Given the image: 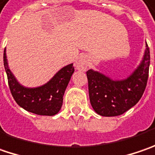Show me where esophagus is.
Wrapping results in <instances>:
<instances>
[{"instance_id":"34e87169","label":"esophagus","mask_w":155,"mask_h":155,"mask_svg":"<svg viewBox=\"0 0 155 155\" xmlns=\"http://www.w3.org/2000/svg\"><path fill=\"white\" fill-rule=\"evenodd\" d=\"M74 67H75V68L77 70H86L87 68V58L83 56V55L79 56L77 60H76V61L74 62Z\"/></svg>"}]
</instances>
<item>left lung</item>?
Returning a JSON list of instances; mask_svg holds the SVG:
<instances>
[{"label": "left lung", "mask_w": 155, "mask_h": 155, "mask_svg": "<svg viewBox=\"0 0 155 155\" xmlns=\"http://www.w3.org/2000/svg\"><path fill=\"white\" fill-rule=\"evenodd\" d=\"M143 59L137 68L123 80H113L103 74L89 69L87 72L90 103L101 116H118L140 101L144 93L150 64L147 44Z\"/></svg>", "instance_id": "1"}]
</instances>
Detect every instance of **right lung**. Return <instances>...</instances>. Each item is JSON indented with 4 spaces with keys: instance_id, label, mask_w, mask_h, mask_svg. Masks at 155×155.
<instances>
[{
    "instance_id": "right-lung-1",
    "label": "right lung",
    "mask_w": 155,
    "mask_h": 155,
    "mask_svg": "<svg viewBox=\"0 0 155 155\" xmlns=\"http://www.w3.org/2000/svg\"><path fill=\"white\" fill-rule=\"evenodd\" d=\"M3 62L11 94L21 107L35 114L48 116L54 115L61 110L65 90L74 72L73 63L58 71L49 81L42 86L26 87L18 82L9 69L6 48L4 50Z\"/></svg>"
}]
</instances>
